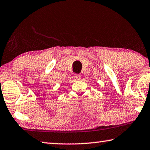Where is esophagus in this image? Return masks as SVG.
<instances>
[{"label": "esophagus", "mask_w": 150, "mask_h": 150, "mask_svg": "<svg viewBox=\"0 0 150 150\" xmlns=\"http://www.w3.org/2000/svg\"><path fill=\"white\" fill-rule=\"evenodd\" d=\"M81 75L80 74H76V75H75V78H76V79H78V80H79V79H81Z\"/></svg>", "instance_id": "esophagus-1"}]
</instances>
